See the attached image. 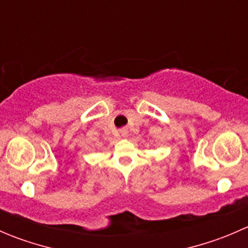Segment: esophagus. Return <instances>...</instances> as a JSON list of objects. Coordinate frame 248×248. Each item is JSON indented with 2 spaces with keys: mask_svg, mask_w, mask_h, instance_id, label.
Instances as JSON below:
<instances>
[{
  "mask_svg": "<svg viewBox=\"0 0 248 248\" xmlns=\"http://www.w3.org/2000/svg\"><path fill=\"white\" fill-rule=\"evenodd\" d=\"M121 134H122V136H124V137H126L127 136V131H126V129H121Z\"/></svg>",
  "mask_w": 248,
  "mask_h": 248,
  "instance_id": "esophagus-1",
  "label": "esophagus"
}]
</instances>
